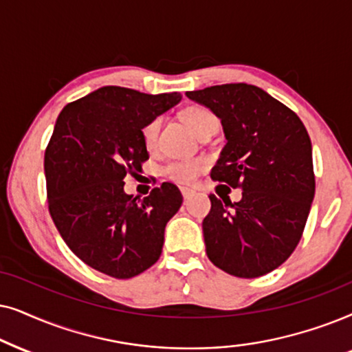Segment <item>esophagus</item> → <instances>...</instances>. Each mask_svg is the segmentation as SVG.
Listing matches in <instances>:
<instances>
[{
	"label": "esophagus",
	"mask_w": 352,
	"mask_h": 352,
	"mask_svg": "<svg viewBox=\"0 0 352 352\" xmlns=\"http://www.w3.org/2000/svg\"><path fill=\"white\" fill-rule=\"evenodd\" d=\"M180 191H182V195H184L185 199H190L191 196L195 195V190L193 188H188V186H182Z\"/></svg>",
	"instance_id": "esophagus-1"
}]
</instances>
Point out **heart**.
<instances>
[{"label":"heart","mask_w":352,"mask_h":352,"mask_svg":"<svg viewBox=\"0 0 352 352\" xmlns=\"http://www.w3.org/2000/svg\"><path fill=\"white\" fill-rule=\"evenodd\" d=\"M184 120L188 127L193 130L196 135H199L206 129L215 127V117L210 111L206 107L199 106H191L184 112ZM161 117H156L151 122H148L143 129V142L149 151H153L157 146V137L159 130H161ZM208 161L203 157H185V159H175L166 164L164 167V175L173 182H179V184H190L196 177L199 175V172L206 167Z\"/></svg>","instance_id":"obj_1"}]
</instances>
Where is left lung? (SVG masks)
Returning <instances> with one entry per match:
<instances>
[{"mask_svg": "<svg viewBox=\"0 0 352 352\" xmlns=\"http://www.w3.org/2000/svg\"><path fill=\"white\" fill-rule=\"evenodd\" d=\"M186 96L222 122L227 144L210 177L243 190L238 203L209 196L203 220L208 257L240 278L269 274L298 246L316 193L307 130L292 109L248 83Z\"/></svg>", "mask_w": 352, "mask_h": 352, "instance_id": "left-lung-1", "label": "left lung"}]
</instances>
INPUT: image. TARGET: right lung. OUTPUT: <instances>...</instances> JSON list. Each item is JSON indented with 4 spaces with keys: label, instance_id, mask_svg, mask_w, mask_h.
Returning a JSON list of instances; mask_svg holds the SVG:
<instances>
[{
    "label": "right lung",
    "instance_id": "obj_1",
    "mask_svg": "<svg viewBox=\"0 0 352 352\" xmlns=\"http://www.w3.org/2000/svg\"><path fill=\"white\" fill-rule=\"evenodd\" d=\"M180 100L175 91L102 87L56 120L45 151L50 214L70 251L114 278H132L159 259L166 225L184 201L168 182L143 201L124 191L127 172L149 157L144 125Z\"/></svg>",
    "mask_w": 352,
    "mask_h": 352
}]
</instances>
